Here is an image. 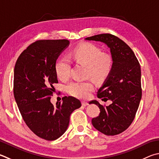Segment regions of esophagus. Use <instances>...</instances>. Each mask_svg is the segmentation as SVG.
Wrapping results in <instances>:
<instances>
[{
  "label": "esophagus",
  "mask_w": 159,
  "mask_h": 159,
  "mask_svg": "<svg viewBox=\"0 0 159 159\" xmlns=\"http://www.w3.org/2000/svg\"><path fill=\"white\" fill-rule=\"evenodd\" d=\"M88 102H82V106H88Z\"/></svg>",
  "instance_id": "34e87169"
}]
</instances>
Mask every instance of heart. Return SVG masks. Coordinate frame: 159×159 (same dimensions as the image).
Masks as SVG:
<instances>
[{"label": "heart", "instance_id": "b5f03b06", "mask_svg": "<svg viewBox=\"0 0 159 159\" xmlns=\"http://www.w3.org/2000/svg\"><path fill=\"white\" fill-rule=\"evenodd\" d=\"M71 57L75 61L81 63L88 67V76L91 77L94 81L102 83L106 79L112 67L111 57L103 52L96 45L91 43L79 46L72 51ZM71 65L66 57L60 58L56 65V71L57 77L61 80H67L70 76ZM67 91L71 96L86 99L94 89V84L91 80L73 81L67 85Z\"/></svg>", "mask_w": 159, "mask_h": 159}]
</instances>
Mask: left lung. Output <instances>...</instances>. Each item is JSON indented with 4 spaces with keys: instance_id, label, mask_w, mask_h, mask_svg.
Segmentation results:
<instances>
[{
    "instance_id": "left-lung-1",
    "label": "left lung",
    "mask_w": 159,
    "mask_h": 159,
    "mask_svg": "<svg viewBox=\"0 0 159 159\" xmlns=\"http://www.w3.org/2000/svg\"><path fill=\"white\" fill-rule=\"evenodd\" d=\"M85 39L105 43L112 60L111 73L97 92L98 98L103 102L111 101V104L89 102L100 109L99 115L92 118V125L106 135L120 134L131 125L139 107L142 97L140 63L131 48L113 34H99Z\"/></svg>"
}]
</instances>
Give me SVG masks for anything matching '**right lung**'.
I'll return each mask as SVG.
<instances>
[{"label":"right lung","instance_id":"1","mask_svg":"<svg viewBox=\"0 0 159 159\" xmlns=\"http://www.w3.org/2000/svg\"><path fill=\"white\" fill-rule=\"evenodd\" d=\"M70 44L67 39L38 40L28 46L17 59L14 72V96L25 123L37 136L55 140L67 130L70 117L81 106L74 97H64L56 106L51 103L58 83L57 57Z\"/></svg>","mask_w":159,"mask_h":159}]
</instances>
